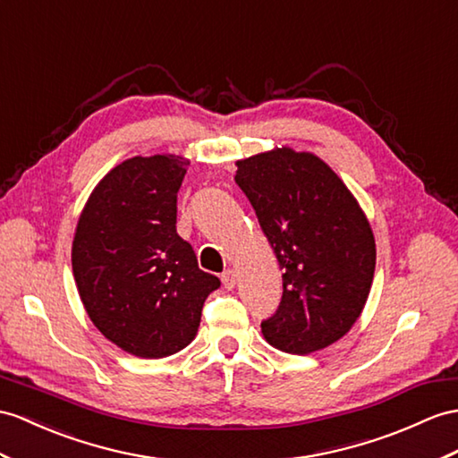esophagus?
Returning a JSON list of instances; mask_svg holds the SVG:
<instances>
[{
	"label": "esophagus",
	"instance_id": "34e87169",
	"mask_svg": "<svg viewBox=\"0 0 458 458\" xmlns=\"http://www.w3.org/2000/svg\"><path fill=\"white\" fill-rule=\"evenodd\" d=\"M221 282H223V285H225V289H233L235 287V284H237V274H235V270H225L221 274Z\"/></svg>",
	"mask_w": 458,
	"mask_h": 458
}]
</instances>
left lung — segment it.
Wrapping results in <instances>:
<instances>
[{"mask_svg":"<svg viewBox=\"0 0 458 458\" xmlns=\"http://www.w3.org/2000/svg\"><path fill=\"white\" fill-rule=\"evenodd\" d=\"M235 165V182L284 270L282 303L262 322L264 338L285 353L325 350L352 330L369 297L377 260L369 219L315 153L282 145Z\"/></svg>","mask_w":458,"mask_h":458,"instance_id":"8db88e82","label":"left lung"}]
</instances>
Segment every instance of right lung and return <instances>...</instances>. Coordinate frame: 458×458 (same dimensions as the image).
<instances>
[{
  "label": "right lung",
  "mask_w": 458,
  "mask_h": 458,
  "mask_svg": "<svg viewBox=\"0 0 458 458\" xmlns=\"http://www.w3.org/2000/svg\"><path fill=\"white\" fill-rule=\"evenodd\" d=\"M188 165L171 153L122 161L77 219L72 267L87 315L106 340L143 360L184 350L208 295L221 285L176 233V192Z\"/></svg>",
  "instance_id": "1"
}]
</instances>
